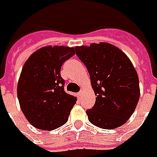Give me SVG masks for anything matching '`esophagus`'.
<instances>
[{
	"label": "esophagus",
	"mask_w": 157,
	"mask_h": 157,
	"mask_svg": "<svg viewBox=\"0 0 157 157\" xmlns=\"http://www.w3.org/2000/svg\"><path fill=\"white\" fill-rule=\"evenodd\" d=\"M83 93H84V91L80 90V91H79V93L78 94V97H79V98H81V97H82Z\"/></svg>",
	"instance_id": "obj_1"
}]
</instances>
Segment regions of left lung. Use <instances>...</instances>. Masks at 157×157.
I'll return each mask as SVG.
<instances>
[{
    "label": "left lung",
    "mask_w": 157,
    "mask_h": 157,
    "mask_svg": "<svg viewBox=\"0 0 157 157\" xmlns=\"http://www.w3.org/2000/svg\"><path fill=\"white\" fill-rule=\"evenodd\" d=\"M76 55L86 65L95 104L87 109L88 120L102 129L123 125L133 114L140 99L139 78L128 56L112 44L76 47Z\"/></svg>",
    "instance_id": "obj_1"
}]
</instances>
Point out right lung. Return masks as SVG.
Masks as SVG:
<instances>
[{"mask_svg":"<svg viewBox=\"0 0 157 157\" xmlns=\"http://www.w3.org/2000/svg\"><path fill=\"white\" fill-rule=\"evenodd\" d=\"M74 55V48L47 46L33 53L25 63L17 83V98L22 112L37 129L51 131L68 121L77 98L64 91L60 71L63 63Z\"/></svg>","mask_w":157,"mask_h":157,"instance_id":"1","label":"right lung"}]
</instances>
